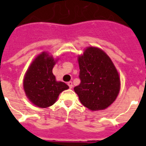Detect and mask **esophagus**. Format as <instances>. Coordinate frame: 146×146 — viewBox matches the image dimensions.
<instances>
[{
	"instance_id": "1",
	"label": "esophagus",
	"mask_w": 146,
	"mask_h": 146,
	"mask_svg": "<svg viewBox=\"0 0 146 146\" xmlns=\"http://www.w3.org/2000/svg\"><path fill=\"white\" fill-rule=\"evenodd\" d=\"M67 85H68L69 86V87H70V88H72V87H73V82H71V81H70V82H67Z\"/></svg>"
}]
</instances>
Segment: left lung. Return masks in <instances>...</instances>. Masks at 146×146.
Wrapping results in <instances>:
<instances>
[{"label":"left lung","instance_id":"left-lung-1","mask_svg":"<svg viewBox=\"0 0 146 146\" xmlns=\"http://www.w3.org/2000/svg\"><path fill=\"white\" fill-rule=\"evenodd\" d=\"M80 83L74 87L81 103L91 111L103 110L117 97L119 74L110 57L101 49L89 47L79 57Z\"/></svg>","mask_w":146,"mask_h":146}]
</instances>
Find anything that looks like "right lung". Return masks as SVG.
Masks as SVG:
<instances>
[{"mask_svg": "<svg viewBox=\"0 0 146 146\" xmlns=\"http://www.w3.org/2000/svg\"><path fill=\"white\" fill-rule=\"evenodd\" d=\"M54 60L47 53L39 54L31 64L24 78L23 88L26 96L39 108L52 105L60 93L69 86L63 82H57L52 73Z\"/></svg>", "mask_w": 146, "mask_h": 146, "instance_id": "right-lung-1", "label": "right lung"}]
</instances>
